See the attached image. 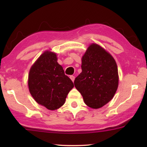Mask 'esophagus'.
<instances>
[{
    "label": "esophagus",
    "mask_w": 147,
    "mask_h": 147,
    "mask_svg": "<svg viewBox=\"0 0 147 147\" xmlns=\"http://www.w3.org/2000/svg\"><path fill=\"white\" fill-rule=\"evenodd\" d=\"M70 78L71 79V80L73 81V82H74V78H75V77H74V76H70Z\"/></svg>",
    "instance_id": "esophagus-1"
}]
</instances>
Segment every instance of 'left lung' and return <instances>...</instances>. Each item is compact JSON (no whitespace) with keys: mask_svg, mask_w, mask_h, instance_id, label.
<instances>
[{"mask_svg":"<svg viewBox=\"0 0 147 147\" xmlns=\"http://www.w3.org/2000/svg\"><path fill=\"white\" fill-rule=\"evenodd\" d=\"M82 73L74 80V86L87 106L98 109L109 102L119 84L115 59L97 44L89 45L82 58Z\"/></svg>","mask_w":147,"mask_h":147,"instance_id":"left-lung-1","label":"left lung"}]
</instances>
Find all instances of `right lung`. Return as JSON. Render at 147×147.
I'll return each instance as SVG.
<instances>
[{
	"label": "right lung",
	"instance_id": "1",
	"mask_svg": "<svg viewBox=\"0 0 147 147\" xmlns=\"http://www.w3.org/2000/svg\"><path fill=\"white\" fill-rule=\"evenodd\" d=\"M57 60L55 53L45 51L32 66L28 74L30 93L37 102L50 110L63 106L74 87Z\"/></svg>",
	"mask_w": 147,
	"mask_h": 147
}]
</instances>
